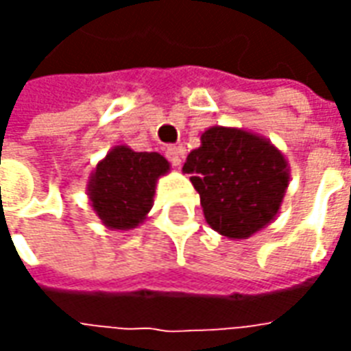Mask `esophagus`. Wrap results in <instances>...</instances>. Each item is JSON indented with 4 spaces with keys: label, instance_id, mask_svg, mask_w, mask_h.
Returning a JSON list of instances; mask_svg holds the SVG:
<instances>
[{
    "label": "esophagus",
    "instance_id": "34e87169",
    "mask_svg": "<svg viewBox=\"0 0 351 351\" xmlns=\"http://www.w3.org/2000/svg\"><path fill=\"white\" fill-rule=\"evenodd\" d=\"M165 156H167V160L175 165V167H178L180 163H182V148H178V146H169L167 152H165Z\"/></svg>",
    "mask_w": 351,
    "mask_h": 351
}]
</instances>
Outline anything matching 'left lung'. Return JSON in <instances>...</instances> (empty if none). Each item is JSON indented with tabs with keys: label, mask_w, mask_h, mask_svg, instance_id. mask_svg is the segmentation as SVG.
<instances>
[{
	"label": "left lung",
	"mask_w": 351,
	"mask_h": 351,
	"mask_svg": "<svg viewBox=\"0 0 351 351\" xmlns=\"http://www.w3.org/2000/svg\"><path fill=\"white\" fill-rule=\"evenodd\" d=\"M182 173L197 190L206 223L231 241L248 239L278 214L289 165L269 138L243 128L213 125L186 158Z\"/></svg>",
	"instance_id": "left-lung-1"
}]
</instances>
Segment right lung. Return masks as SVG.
Listing matches in <instances>:
<instances>
[{
	"label": "right lung",
	"mask_w": 351,
	"mask_h": 351,
	"mask_svg": "<svg viewBox=\"0 0 351 351\" xmlns=\"http://www.w3.org/2000/svg\"><path fill=\"white\" fill-rule=\"evenodd\" d=\"M171 171L158 152H135L118 145L95 165L86 186L92 210L112 231L135 229L154 205L156 184Z\"/></svg>",
	"instance_id": "add662e5"
}]
</instances>
